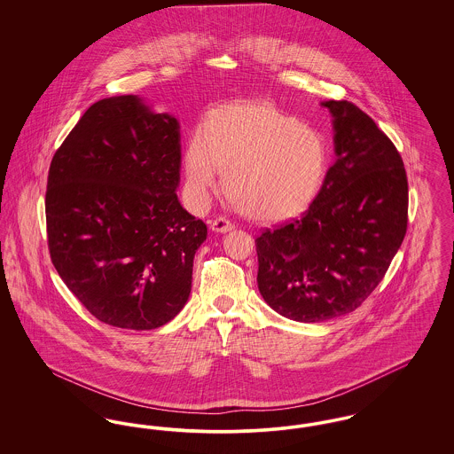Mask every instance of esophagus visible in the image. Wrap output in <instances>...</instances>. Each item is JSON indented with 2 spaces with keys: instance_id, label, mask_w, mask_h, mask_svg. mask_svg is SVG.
Wrapping results in <instances>:
<instances>
[{
  "instance_id": "1",
  "label": "esophagus",
  "mask_w": 454,
  "mask_h": 454,
  "mask_svg": "<svg viewBox=\"0 0 454 454\" xmlns=\"http://www.w3.org/2000/svg\"><path fill=\"white\" fill-rule=\"evenodd\" d=\"M211 230L215 233H230L231 230H235L233 223L228 221L226 217H216L213 223H211Z\"/></svg>"
}]
</instances>
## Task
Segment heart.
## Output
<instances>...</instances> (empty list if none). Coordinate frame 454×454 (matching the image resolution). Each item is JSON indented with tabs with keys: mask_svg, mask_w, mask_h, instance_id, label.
Returning a JSON list of instances; mask_svg holds the SVG:
<instances>
[{
	"mask_svg": "<svg viewBox=\"0 0 454 454\" xmlns=\"http://www.w3.org/2000/svg\"><path fill=\"white\" fill-rule=\"evenodd\" d=\"M330 153L322 132L263 104L213 108L184 153L189 194L204 204L223 185L247 216L281 223L300 216L315 200L328 170Z\"/></svg>",
	"mask_w": 454,
	"mask_h": 454,
	"instance_id": "b5f03b06",
	"label": "heart"
}]
</instances>
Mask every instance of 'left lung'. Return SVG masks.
I'll use <instances>...</instances> for the list:
<instances>
[{
	"mask_svg": "<svg viewBox=\"0 0 454 454\" xmlns=\"http://www.w3.org/2000/svg\"><path fill=\"white\" fill-rule=\"evenodd\" d=\"M335 161L300 219L257 239L259 291L282 317L318 324L354 311L407 233L409 184L395 145L347 100H325Z\"/></svg>",
	"mask_w": 454,
	"mask_h": 454,
	"instance_id": "left-lung-1",
	"label": "left lung"
}]
</instances>
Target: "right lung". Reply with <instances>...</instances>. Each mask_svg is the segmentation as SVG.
I'll return each mask as SVG.
<instances>
[{
    "label": "right lung",
    "instance_id": "1",
    "mask_svg": "<svg viewBox=\"0 0 454 454\" xmlns=\"http://www.w3.org/2000/svg\"><path fill=\"white\" fill-rule=\"evenodd\" d=\"M180 152L175 115L119 95L88 108L51 161V259L104 324L153 330L189 300L207 228L178 200Z\"/></svg>",
    "mask_w": 454,
    "mask_h": 454
}]
</instances>
